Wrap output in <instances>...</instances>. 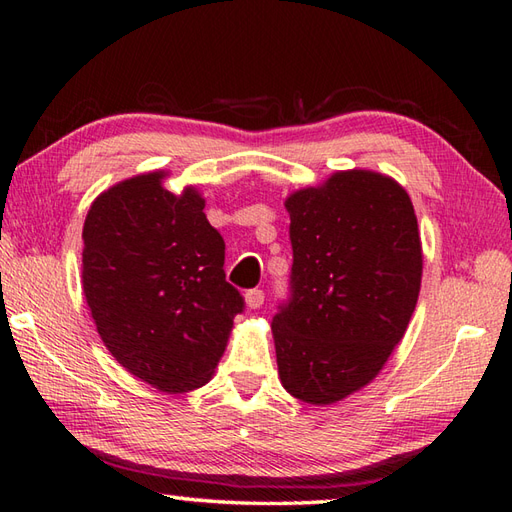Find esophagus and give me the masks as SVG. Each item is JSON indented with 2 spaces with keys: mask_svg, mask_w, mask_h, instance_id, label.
Listing matches in <instances>:
<instances>
[{
  "mask_svg": "<svg viewBox=\"0 0 512 512\" xmlns=\"http://www.w3.org/2000/svg\"><path fill=\"white\" fill-rule=\"evenodd\" d=\"M262 303H264V290L253 288V290L246 292V306L250 310H257L259 306H262Z\"/></svg>",
  "mask_w": 512,
  "mask_h": 512,
  "instance_id": "1",
  "label": "esophagus"
}]
</instances>
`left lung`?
Listing matches in <instances>:
<instances>
[{"label":"left lung","instance_id":"left-lung-1","mask_svg":"<svg viewBox=\"0 0 512 512\" xmlns=\"http://www.w3.org/2000/svg\"><path fill=\"white\" fill-rule=\"evenodd\" d=\"M290 297L273 317L281 385L332 405L372 383L400 343L422 279L407 191L376 171H336L295 191Z\"/></svg>","mask_w":512,"mask_h":512}]
</instances>
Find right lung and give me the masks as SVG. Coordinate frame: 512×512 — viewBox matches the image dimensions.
Here are the masks:
<instances>
[{
	"mask_svg": "<svg viewBox=\"0 0 512 512\" xmlns=\"http://www.w3.org/2000/svg\"><path fill=\"white\" fill-rule=\"evenodd\" d=\"M165 171L114 184L83 224V292L101 339L129 374L169 394L209 383L244 297L226 281L224 239L193 187Z\"/></svg>",
	"mask_w": 512,
	"mask_h": 512,
	"instance_id": "add662e5",
	"label": "right lung"
}]
</instances>
